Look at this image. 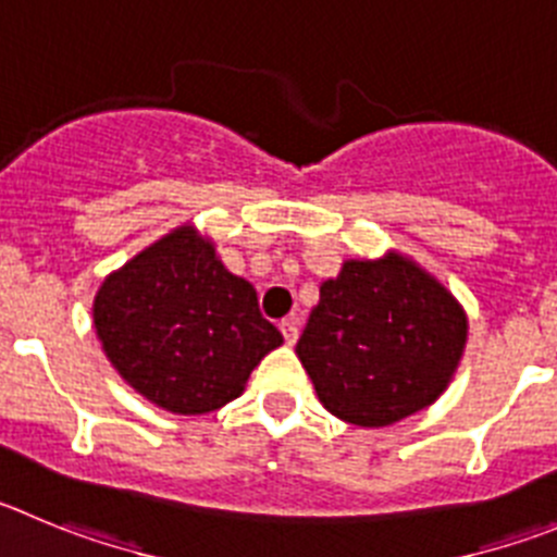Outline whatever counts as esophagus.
Listing matches in <instances>:
<instances>
[{
	"instance_id": "1",
	"label": "esophagus",
	"mask_w": 557,
	"mask_h": 557,
	"mask_svg": "<svg viewBox=\"0 0 557 557\" xmlns=\"http://www.w3.org/2000/svg\"><path fill=\"white\" fill-rule=\"evenodd\" d=\"M280 333H283L285 344H288V347H294V344H297V338H299L297 319H283V322H280Z\"/></svg>"
}]
</instances>
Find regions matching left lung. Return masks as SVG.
Here are the masks:
<instances>
[{
    "mask_svg": "<svg viewBox=\"0 0 557 557\" xmlns=\"http://www.w3.org/2000/svg\"><path fill=\"white\" fill-rule=\"evenodd\" d=\"M469 338L463 305L413 258H349L319 288L297 341L315 397L358 428H388L453 383Z\"/></svg>",
    "mask_w": 557,
    "mask_h": 557,
    "instance_id": "8db88e82",
    "label": "left lung"
}]
</instances>
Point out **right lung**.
<instances>
[{
    "label": "right lung",
    "instance_id": "1",
    "mask_svg": "<svg viewBox=\"0 0 557 557\" xmlns=\"http://www.w3.org/2000/svg\"><path fill=\"white\" fill-rule=\"evenodd\" d=\"M94 330L124 383L177 416L242 397L255 366L283 344L252 283L216 244L180 224L110 272L94 297Z\"/></svg>",
    "mask_w": 557,
    "mask_h": 557
}]
</instances>
